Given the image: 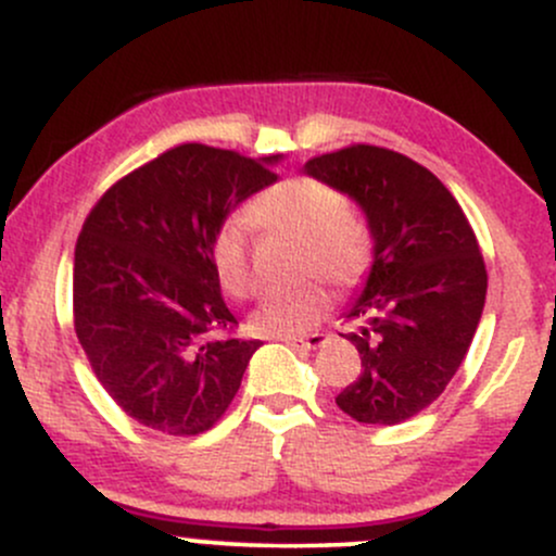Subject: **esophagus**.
Here are the masks:
<instances>
[{"instance_id":"obj_1","label":"esophagus","mask_w":556,"mask_h":556,"mask_svg":"<svg viewBox=\"0 0 556 556\" xmlns=\"http://www.w3.org/2000/svg\"><path fill=\"white\" fill-rule=\"evenodd\" d=\"M283 344L296 346V349H317L328 341L326 333H309V336H283Z\"/></svg>"}]
</instances>
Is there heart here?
I'll use <instances>...</instances> for the list:
<instances>
[{
	"mask_svg": "<svg viewBox=\"0 0 556 556\" xmlns=\"http://www.w3.org/2000/svg\"><path fill=\"white\" fill-rule=\"evenodd\" d=\"M244 223L262 233L299 241V276H326L339 289L357 286L370 270L376 236L370 223L336 186L312 176H294L254 197L244 210ZM210 262L217 283L230 296L252 291V265L244 226L230 220L210 244ZM328 291L309 280L299 289L265 296L252 312V328L260 336H299L326 315Z\"/></svg>",
	"mask_w": 556,
	"mask_h": 556,
	"instance_id": "1",
	"label": "heart"
}]
</instances>
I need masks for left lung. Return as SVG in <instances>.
<instances>
[{
    "instance_id": "left-lung-1",
    "label": "left lung",
    "mask_w": 556,
    "mask_h": 556,
    "mask_svg": "<svg viewBox=\"0 0 556 556\" xmlns=\"http://www.w3.org/2000/svg\"><path fill=\"white\" fill-rule=\"evenodd\" d=\"M376 236L370 276L346 317L362 372L336 404L357 422L396 426L433 404L463 365L483 315V254L452 191L428 167L370 143L312 157Z\"/></svg>"
}]
</instances>
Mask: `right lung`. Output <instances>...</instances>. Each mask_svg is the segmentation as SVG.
Listing matches in <instances>:
<instances>
[{
	"label": "right lung",
	"mask_w": 556,
	"mask_h": 556,
	"mask_svg": "<svg viewBox=\"0 0 556 556\" xmlns=\"http://www.w3.org/2000/svg\"><path fill=\"white\" fill-rule=\"evenodd\" d=\"M273 157L180 143L104 191L80 228L73 320L93 376L141 426L204 433L226 415L260 341L239 323L210 244L244 199L276 184Z\"/></svg>",
	"instance_id": "1"
}]
</instances>
